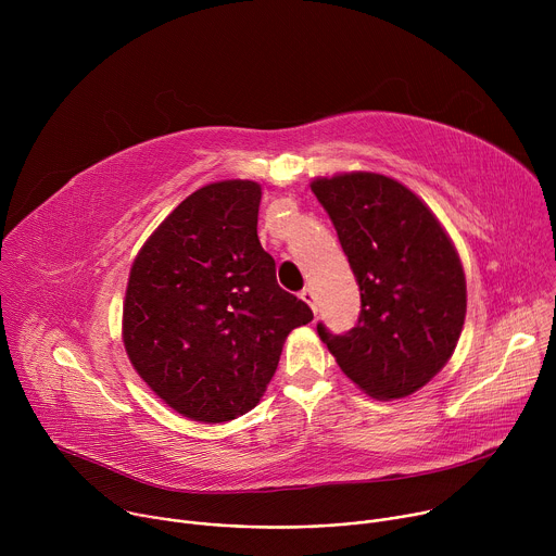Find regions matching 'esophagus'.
I'll return each mask as SVG.
<instances>
[{
  "instance_id": "34e87169",
  "label": "esophagus",
  "mask_w": 556,
  "mask_h": 556,
  "mask_svg": "<svg viewBox=\"0 0 556 556\" xmlns=\"http://www.w3.org/2000/svg\"><path fill=\"white\" fill-rule=\"evenodd\" d=\"M299 296L312 307V312L316 314V312H319V303H316V294H314V290L312 288H303L301 292H299Z\"/></svg>"
}]
</instances>
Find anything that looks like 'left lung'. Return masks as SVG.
<instances>
[{"label": "left lung", "mask_w": 556, "mask_h": 556, "mask_svg": "<svg viewBox=\"0 0 556 556\" xmlns=\"http://www.w3.org/2000/svg\"><path fill=\"white\" fill-rule=\"evenodd\" d=\"M361 290L352 330L316 324L339 367L378 401L405 399L451 358L466 316L459 257L435 215L401 182L343 174L312 182Z\"/></svg>", "instance_id": "8db88e82"}]
</instances>
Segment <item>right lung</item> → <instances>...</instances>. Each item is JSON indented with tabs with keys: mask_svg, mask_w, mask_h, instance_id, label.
<instances>
[{
	"mask_svg": "<svg viewBox=\"0 0 556 556\" xmlns=\"http://www.w3.org/2000/svg\"><path fill=\"white\" fill-rule=\"evenodd\" d=\"M260 200L251 180L198 189L157 226L129 273L127 356L172 409L198 422L251 412L286 337L312 321L260 244Z\"/></svg>",
	"mask_w": 556,
	"mask_h": 556,
	"instance_id": "obj_1",
	"label": "right lung"
}]
</instances>
